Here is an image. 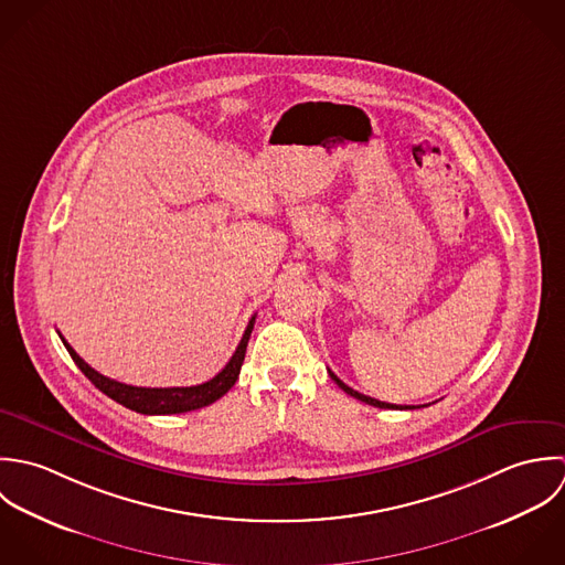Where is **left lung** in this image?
I'll list each match as a JSON object with an SVG mask.
<instances>
[{
  "label": "left lung",
  "mask_w": 565,
  "mask_h": 565,
  "mask_svg": "<svg viewBox=\"0 0 565 565\" xmlns=\"http://www.w3.org/2000/svg\"><path fill=\"white\" fill-rule=\"evenodd\" d=\"M330 375H332V380L339 384L340 388H342L347 395H351V397H355V399H360V402H364V404H369V406H375V408H399V411H413V408H417V406H397V404H386V402H380V399L366 397V395H362V393L353 391L351 386H347V384H344L342 380H339L332 371H330Z\"/></svg>",
  "instance_id": "1"
}]
</instances>
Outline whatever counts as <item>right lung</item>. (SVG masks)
<instances>
[{
	"label": "right lung",
	"instance_id": "right-lung-1",
	"mask_svg": "<svg viewBox=\"0 0 565 565\" xmlns=\"http://www.w3.org/2000/svg\"><path fill=\"white\" fill-rule=\"evenodd\" d=\"M253 326H255V317H250L235 353L231 355L225 369L216 377H212L210 382H203L199 386H172V388H146V386L121 384L117 380H111V377L98 373L96 369H92L72 349V344L67 340L63 337H61V340H63L65 349L70 351L72 360L94 382V386L100 388L105 395H109L117 404H121V406H126L135 413H141V415H179V413H190V411H199L203 406L214 404L235 384V380L239 375V369H242V362H244V353H246V344L250 339Z\"/></svg>",
	"mask_w": 565,
	"mask_h": 565
}]
</instances>
